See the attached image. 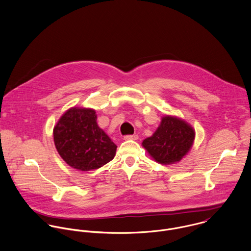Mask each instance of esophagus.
I'll list each match as a JSON object with an SVG mask.
<instances>
[{"mask_svg":"<svg viewBox=\"0 0 251 251\" xmlns=\"http://www.w3.org/2000/svg\"><path fill=\"white\" fill-rule=\"evenodd\" d=\"M125 140H137L138 139V135L136 134H131V135H126L124 136Z\"/></svg>","mask_w":251,"mask_h":251,"instance_id":"obj_1","label":"esophagus"}]
</instances>
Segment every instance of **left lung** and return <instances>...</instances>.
Instances as JSON below:
<instances>
[{"label": "left lung", "instance_id": "obj_1", "mask_svg": "<svg viewBox=\"0 0 251 251\" xmlns=\"http://www.w3.org/2000/svg\"><path fill=\"white\" fill-rule=\"evenodd\" d=\"M195 131L185 121L177 117L165 116L155 132L143 141L144 148L158 163L173 164L189 151Z\"/></svg>", "mask_w": 251, "mask_h": 251}]
</instances>
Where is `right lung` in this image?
<instances>
[{
    "mask_svg": "<svg viewBox=\"0 0 251 251\" xmlns=\"http://www.w3.org/2000/svg\"><path fill=\"white\" fill-rule=\"evenodd\" d=\"M53 136L61 157L77 170L99 169L116 154L117 146L100 128L91 108L69 109L55 126Z\"/></svg>",
    "mask_w": 251,
    "mask_h": 251,
    "instance_id": "add662e5",
    "label": "right lung"
}]
</instances>
